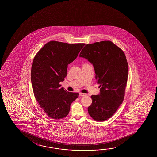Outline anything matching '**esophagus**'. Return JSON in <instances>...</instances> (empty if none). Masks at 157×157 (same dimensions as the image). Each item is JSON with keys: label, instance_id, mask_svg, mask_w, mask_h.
I'll return each instance as SVG.
<instances>
[{"label": "esophagus", "instance_id": "esophagus-1", "mask_svg": "<svg viewBox=\"0 0 157 157\" xmlns=\"http://www.w3.org/2000/svg\"><path fill=\"white\" fill-rule=\"evenodd\" d=\"M86 95V94L85 93H80V97H85Z\"/></svg>", "mask_w": 157, "mask_h": 157}]
</instances>
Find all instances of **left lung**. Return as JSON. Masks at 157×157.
<instances>
[{"instance_id": "8db88e82", "label": "left lung", "mask_w": 157, "mask_h": 157, "mask_svg": "<svg viewBox=\"0 0 157 157\" xmlns=\"http://www.w3.org/2000/svg\"><path fill=\"white\" fill-rule=\"evenodd\" d=\"M79 56L93 64L100 85V93L91 95L89 114L94 120H107L124 100L128 73L125 54L112 41H103L86 45Z\"/></svg>"}]
</instances>
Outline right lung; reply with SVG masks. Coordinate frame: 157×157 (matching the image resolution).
Masks as SVG:
<instances>
[{
  "mask_svg": "<svg viewBox=\"0 0 157 157\" xmlns=\"http://www.w3.org/2000/svg\"><path fill=\"white\" fill-rule=\"evenodd\" d=\"M84 45L51 41L33 58L31 71L33 94L40 107L53 119L66 117L71 104L79 95L60 88L59 83L67 76L68 64L77 58Z\"/></svg>",
  "mask_w": 157,
  "mask_h": 157,
  "instance_id": "obj_1",
  "label": "right lung"
}]
</instances>
